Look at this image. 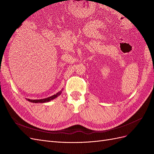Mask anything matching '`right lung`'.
Masks as SVG:
<instances>
[{
	"label": "right lung",
	"instance_id": "1",
	"mask_svg": "<svg viewBox=\"0 0 154 154\" xmlns=\"http://www.w3.org/2000/svg\"><path fill=\"white\" fill-rule=\"evenodd\" d=\"M61 94V92H58L56 94H54L53 96H51L50 97H48L47 98H44V99H41V100H30L28 99V101L32 102V103H45V102H48L51 100H52L54 98H56L57 97H58L60 94Z\"/></svg>",
	"mask_w": 154,
	"mask_h": 154
}]
</instances>
